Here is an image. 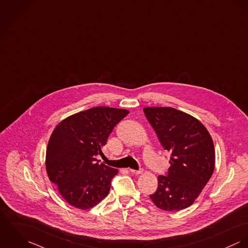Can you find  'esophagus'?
<instances>
[{
    "instance_id": "esophagus-1",
    "label": "esophagus",
    "mask_w": 248,
    "mask_h": 248,
    "mask_svg": "<svg viewBox=\"0 0 248 248\" xmlns=\"http://www.w3.org/2000/svg\"><path fill=\"white\" fill-rule=\"evenodd\" d=\"M129 171L131 172V173H133V174H140V173H142V169H140V170H135V169H129Z\"/></svg>"
}]
</instances>
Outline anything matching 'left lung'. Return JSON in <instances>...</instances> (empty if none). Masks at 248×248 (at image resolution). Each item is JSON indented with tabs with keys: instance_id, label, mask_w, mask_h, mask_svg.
Masks as SVG:
<instances>
[{
	"instance_id": "obj_1",
	"label": "left lung",
	"mask_w": 248,
	"mask_h": 248,
	"mask_svg": "<svg viewBox=\"0 0 248 248\" xmlns=\"http://www.w3.org/2000/svg\"><path fill=\"white\" fill-rule=\"evenodd\" d=\"M143 112L161 144L171 153L167 175L158 177V188L150 195L165 211L190 206L210 180L215 149L205 126L196 118L172 108H144Z\"/></svg>"
}]
</instances>
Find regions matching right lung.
Wrapping results in <instances>:
<instances>
[{
  "mask_svg": "<svg viewBox=\"0 0 248 248\" xmlns=\"http://www.w3.org/2000/svg\"><path fill=\"white\" fill-rule=\"evenodd\" d=\"M129 111L97 107L62 120L48 140L46 167L49 180L72 206L86 210L109 193L118 169L99 164L115 125Z\"/></svg>",
  "mask_w": 248,
  "mask_h": 248,
  "instance_id": "1",
  "label": "right lung"
}]
</instances>
